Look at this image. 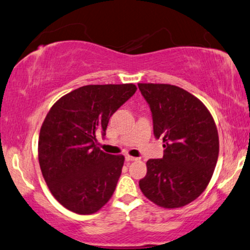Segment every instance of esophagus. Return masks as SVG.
<instances>
[{"instance_id":"obj_1","label":"esophagus","mask_w":250,"mask_h":250,"mask_svg":"<svg viewBox=\"0 0 250 250\" xmlns=\"http://www.w3.org/2000/svg\"><path fill=\"white\" fill-rule=\"evenodd\" d=\"M125 160L127 161V162H132V161H137L138 159H137V157H134V156H130V155H126Z\"/></svg>"}]
</instances>
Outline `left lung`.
Here are the masks:
<instances>
[{
	"label": "left lung",
	"instance_id": "1",
	"mask_svg": "<svg viewBox=\"0 0 250 250\" xmlns=\"http://www.w3.org/2000/svg\"><path fill=\"white\" fill-rule=\"evenodd\" d=\"M152 113L153 133L162 138V159L147 161L140 180L145 197L163 208L195 200L208 186L219 154V137L207 107L182 88L167 83H138Z\"/></svg>",
	"mask_w": 250,
	"mask_h": 250
}]
</instances>
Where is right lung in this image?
I'll use <instances>...</instances> for the list:
<instances>
[{
	"mask_svg": "<svg viewBox=\"0 0 250 250\" xmlns=\"http://www.w3.org/2000/svg\"><path fill=\"white\" fill-rule=\"evenodd\" d=\"M133 83L88 85L72 90L51 107L41 126L39 163L53 197L64 208L90 214L112 197L124 156L97 146L112 115L135 94Z\"/></svg>",
	"mask_w": 250,
	"mask_h": 250,
	"instance_id": "obj_1",
	"label": "right lung"
}]
</instances>
